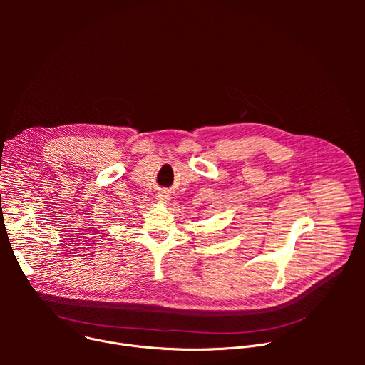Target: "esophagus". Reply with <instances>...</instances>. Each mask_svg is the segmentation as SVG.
I'll return each mask as SVG.
<instances>
[{
  "mask_svg": "<svg viewBox=\"0 0 365 365\" xmlns=\"http://www.w3.org/2000/svg\"><path fill=\"white\" fill-rule=\"evenodd\" d=\"M158 199H159L160 202H163V203H165V202H168V200H169V196H168V195H165V193H160Z\"/></svg>",
  "mask_w": 365,
  "mask_h": 365,
  "instance_id": "34e87169",
  "label": "esophagus"
}]
</instances>
